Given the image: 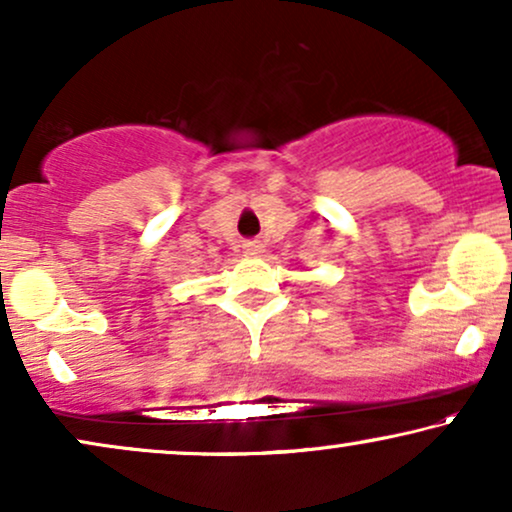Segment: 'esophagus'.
I'll return each mask as SVG.
<instances>
[{
    "mask_svg": "<svg viewBox=\"0 0 512 512\" xmlns=\"http://www.w3.org/2000/svg\"><path fill=\"white\" fill-rule=\"evenodd\" d=\"M242 249H244V254H247V256H261L265 247H263L261 240H247L242 244Z\"/></svg>",
    "mask_w": 512,
    "mask_h": 512,
    "instance_id": "obj_1",
    "label": "esophagus"
}]
</instances>
